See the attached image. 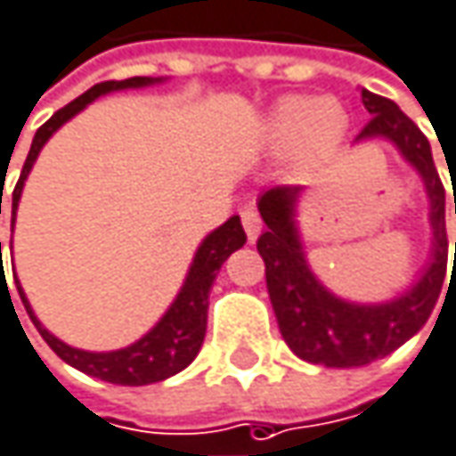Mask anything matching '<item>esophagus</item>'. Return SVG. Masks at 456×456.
Here are the masks:
<instances>
[{"label": "esophagus", "mask_w": 456, "mask_h": 456, "mask_svg": "<svg viewBox=\"0 0 456 456\" xmlns=\"http://www.w3.org/2000/svg\"><path fill=\"white\" fill-rule=\"evenodd\" d=\"M242 227H245V234H248V240L253 242L258 234H261V229H264V222H261V214L256 211V208H245L242 211Z\"/></svg>", "instance_id": "34e87169"}]
</instances>
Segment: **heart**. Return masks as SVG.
<instances>
[{"mask_svg": "<svg viewBox=\"0 0 456 456\" xmlns=\"http://www.w3.org/2000/svg\"><path fill=\"white\" fill-rule=\"evenodd\" d=\"M347 130V114L334 102H315L308 96H287L266 117V141L273 151H292L303 145L305 153L323 156Z\"/></svg>", "mask_w": 456, "mask_h": 456, "instance_id": "1", "label": "heart"}]
</instances>
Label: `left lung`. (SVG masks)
I'll return each mask as SVG.
<instances>
[{"label":"left lung","instance_id":"1","mask_svg":"<svg viewBox=\"0 0 456 456\" xmlns=\"http://www.w3.org/2000/svg\"><path fill=\"white\" fill-rule=\"evenodd\" d=\"M362 104L370 119L360 130L357 141H392L404 161H410L426 183L431 200L434 248L428 269L423 271L418 284L394 297L392 303H347L331 295L308 269L295 224L300 187H271L261 195L258 211L266 232L258 237V253L266 264V287L279 331L297 357L326 368H360L402 347L431 318L446 276V195L436 172L431 143L420 127L389 99L362 91Z\"/></svg>","mask_w":456,"mask_h":456}]
</instances>
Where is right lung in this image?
Here are the masks:
<instances>
[{
    "instance_id": "1",
    "label": "right lung",
    "mask_w": 456,
    "mask_h": 456,
    "mask_svg": "<svg viewBox=\"0 0 456 456\" xmlns=\"http://www.w3.org/2000/svg\"><path fill=\"white\" fill-rule=\"evenodd\" d=\"M161 77H127V80H104L99 86H94L91 91H86L83 96H77L75 102H69L62 106L49 122H44L38 130H36V138L30 143L28 151V159L22 164L20 180L12 190V224H15V214H18V203H20V192L30 169H33V161L36 156L41 153L44 143L62 127L67 119H72L77 111H83L86 106L91 104L94 99L104 96L109 91H122V88H143L151 83H159ZM0 214H2V192H0ZM245 229L240 224V216H232L229 222H224L219 229H214L198 248L195 258H192V266L187 271L185 284L180 289V295L175 297V303L169 305V311L164 313V318L145 334L143 339H138L135 345L125 347V350L114 352H86L75 350L69 345L60 342L54 334H49L41 321L33 315L30 311V303L22 292L20 281L15 279L18 284V292H20L22 305L30 315L33 326L38 329V334L44 337V342L62 357L64 362H69L72 368L94 376V379H102L109 384H119V387H145V384H156V381H164L175 373H180L183 368H187L195 354L203 345V337H206V318H208V292H211V284L216 279V273L222 269V264L227 261L234 250H240L245 245ZM12 248V242H10ZM2 253V242H0ZM2 264V261H0Z\"/></svg>"
}]
</instances>
